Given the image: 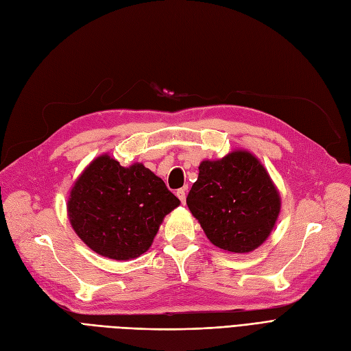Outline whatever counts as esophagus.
<instances>
[{
    "mask_svg": "<svg viewBox=\"0 0 351 351\" xmlns=\"http://www.w3.org/2000/svg\"><path fill=\"white\" fill-rule=\"evenodd\" d=\"M176 197L180 199V202H185V199H186V189L185 188H180V189H178L176 191Z\"/></svg>",
    "mask_w": 351,
    "mask_h": 351,
    "instance_id": "34e87169",
    "label": "esophagus"
}]
</instances>
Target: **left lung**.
<instances>
[{
	"mask_svg": "<svg viewBox=\"0 0 351 351\" xmlns=\"http://www.w3.org/2000/svg\"><path fill=\"white\" fill-rule=\"evenodd\" d=\"M186 204L210 242L224 252L247 254L273 232L281 198L267 169L251 152L233 150L202 160Z\"/></svg>",
	"mask_w": 351,
	"mask_h": 351,
	"instance_id": "8db88e82",
	"label": "left lung"
}]
</instances>
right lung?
I'll use <instances>...</instances> for the list:
<instances>
[{"mask_svg":"<svg viewBox=\"0 0 351 351\" xmlns=\"http://www.w3.org/2000/svg\"><path fill=\"white\" fill-rule=\"evenodd\" d=\"M179 204L163 180L143 163L123 167L101 154L77 178L66 213L90 250L130 261L149 251L165 216Z\"/></svg>","mask_w":351,"mask_h":351,"instance_id":"obj_1","label":"right lung"}]
</instances>
